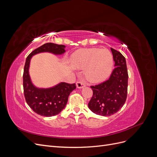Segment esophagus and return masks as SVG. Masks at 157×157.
Segmentation results:
<instances>
[{
    "label": "esophagus",
    "instance_id": "obj_1",
    "mask_svg": "<svg viewBox=\"0 0 157 157\" xmlns=\"http://www.w3.org/2000/svg\"><path fill=\"white\" fill-rule=\"evenodd\" d=\"M76 86L78 88H83L84 87H85V84L82 82H77L76 83Z\"/></svg>",
    "mask_w": 157,
    "mask_h": 157
}]
</instances>
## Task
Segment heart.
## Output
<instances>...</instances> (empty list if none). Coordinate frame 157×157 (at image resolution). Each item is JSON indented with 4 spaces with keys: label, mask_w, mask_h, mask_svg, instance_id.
<instances>
[{
    "label": "heart",
    "mask_w": 157,
    "mask_h": 157,
    "mask_svg": "<svg viewBox=\"0 0 157 157\" xmlns=\"http://www.w3.org/2000/svg\"><path fill=\"white\" fill-rule=\"evenodd\" d=\"M71 65L75 69L85 68V78L91 82H99L111 74L113 67V57L107 49H80L73 56Z\"/></svg>",
    "instance_id": "obj_1"
}]
</instances>
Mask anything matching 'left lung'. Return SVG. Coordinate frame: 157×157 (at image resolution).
Instances as JSON below:
<instances>
[{
	"instance_id": "left-lung-1",
	"label": "left lung",
	"mask_w": 157,
	"mask_h": 157,
	"mask_svg": "<svg viewBox=\"0 0 157 157\" xmlns=\"http://www.w3.org/2000/svg\"><path fill=\"white\" fill-rule=\"evenodd\" d=\"M115 67L109 80L91 86L93 96L88 107L94 113L109 117L118 112L124 105L127 97L128 75L126 61L121 53L113 48Z\"/></svg>"
}]
</instances>
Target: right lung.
Wrapping results in <instances>:
<instances>
[{
	"mask_svg": "<svg viewBox=\"0 0 157 157\" xmlns=\"http://www.w3.org/2000/svg\"><path fill=\"white\" fill-rule=\"evenodd\" d=\"M65 48L64 45L48 42L32 52L26 59L23 75L24 96L28 105L38 115L46 117L58 115L67 105L69 94L76 88V85L61 82L49 88L36 86L29 75L31 59L35 55L45 52L62 55L66 52Z\"/></svg>",
	"mask_w": 157,
	"mask_h": 157,
	"instance_id": "right-lung-1",
	"label": "right lung"
}]
</instances>
